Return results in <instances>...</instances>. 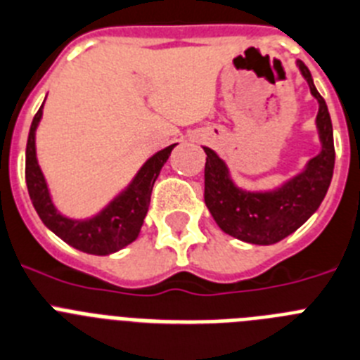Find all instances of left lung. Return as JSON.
<instances>
[{
	"instance_id": "8db88e82",
	"label": "left lung",
	"mask_w": 360,
	"mask_h": 360,
	"mask_svg": "<svg viewBox=\"0 0 360 360\" xmlns=\"http://www.w3.org/2000/svg\"><path fill=\"white\" fill-rule=\"evenodd\" d=\"M297 67L319 103L315 123L321 139V152L306 162L301 174L279 188L250 192L233 183L226 162L214 150L202 146L206 206L224 233L250 245H275L302 226L321 206L333 176L335 148L326 101L315 89L308 67L302 61H297Z\"/></svg>"
}]
</instances>
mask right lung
Masks as SVG:
<instances>
[{
	"label": "right lung",
	"instance_id": "right-lung-1",
	"mask_svg": "<svg viewBox=\"0 0 360 360\" xmlns=\"http://www.w3.org/2000/svg\"><path fill=\"white\" fill-rule=\"evenodd\" d=\"M43 105L34 115L27 141V159H25V179L29 188L30 201L37 215L49 230L63 239L67 245L81 250L85 254L108 255L134 243L141 232L143 221L150 205V193L154 188L162 165L170 158L176 145L159 150L139 168L127 188L115 195L99 214L90 219H70L58 212L52 202L39 162L36 158V128L41 121Z\"/></svg>",
	"mask_w": 360,
	"mask_h": 360
}]
</instances>
